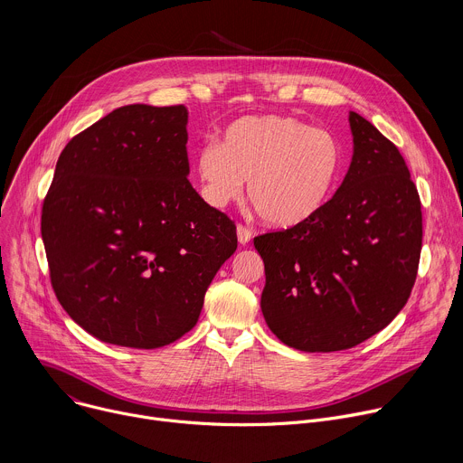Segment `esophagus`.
Returning a JSON list of instances; mask_svg holds the SVG:
<instances>
[{
  "label": "esophagus",
  "mask_w": 463,
  "mask_h": 463,
  "mask_svg": "<svg viewBox=\"0 0 463 463\" xmlns=\"http://www.w3.org/2000/svg\"><path fill=\"white\" fill-rule=\"evenodd\" d=\"M236 236H238V241H240L241 245H247V243L250 241L252 232H250V229H247L245 225H236Z\"/></svg>",
  "instance_id": "obj_1"
}]
</instances>
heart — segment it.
<instances>
[{
  "label": "heart",
  "instance_id": "heart-1",
  "mask_svg": "<svg viewBox=\"0 0 463 463\" xmlns=\"http://www.w3.org/2000/svg\"><path fill=\"white\" fill-rule=\"evenodd\" d=\"M339 143L327 131L288 115H247L205 145L195 159L203 200L216 209L236 202L249 181V202L275 229L315 220L337 186Z\"/></svg>",
  "mask_w": 463,
  "mask_h": 463
}]
</instances>
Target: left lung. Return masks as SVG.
<instances>
[{
  "instance_id": "obj_1",
  "label": "left lung",
  "mask_w": 463,
  "mask_h": 463,
  "mask_svg": "<svg viewBox=\"0 0 463 463\" xmlns=\"http://www.w3.org/2000/svg\"><path fill=\"white\" fill-rule=\"evenodd\" d=\"M354 156L345 181L306 225L254 238L266 266L261 313L300 352H339L370 339L407 304L421 252V202L400 150L350 111Z\"/></svg>"
}]
</instances>
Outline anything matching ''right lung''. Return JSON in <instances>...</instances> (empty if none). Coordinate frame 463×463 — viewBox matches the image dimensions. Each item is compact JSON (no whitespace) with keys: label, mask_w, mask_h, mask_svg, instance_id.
I'll use <instances>...</instances> for the list:
<instances>
[{"label":"right lung","mask_w":463,"mask_h":463,"mask_svg":"<svg viewBox=\"0 0 463 463\" xmlns=\"http://www.w3.org/2000/svg\"><path fill=\"white\" fill-rule=\"evenodd\" d=\"M184 106L129 104L75 136L42 209L51 284L102 343L154 350L195 326L238 247L188 177Z\"/></svg>","instance_id":"right-lung-1"}]
</instances>
